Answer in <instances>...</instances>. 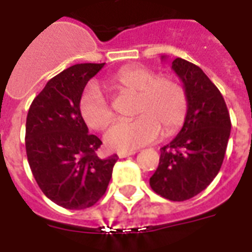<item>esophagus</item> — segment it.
<instances>
[{
	"label": "esophagus",
	"instance_id": "esophagus-1",
	"mask_svg": "<svg viewBox=\"0 0 252 252\" xmlns=\"http://www.w3.org/2000/svg\"><path fill=\"white\" fill-rule=\"evenodd\" d=\"M135 154H136V151H119L117 155H119V158H126V157H131Z\"/></svg>",
	"mask_w": 252,
	"mask_h": 252
}]
</instances>
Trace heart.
Segmentation results:
<instances>
[{
    "mask_svg": "<svg viewBox=\"0 0 252 252\" xmlns=\"http://www.w3.org/2000/svg\"><path fill=\"white\" fill-rule=\"evenodd\" d=\"M109 85L126 93L137 94L132 121H119L105 133V144L112 150L126 151L146 146L158 139L162 129L171 135L180 129L188 115L189 99L184 85L171 77H159L144 67H126L110 78ZM83 123L95 131L108 126L112 109L95 85L83 90L78 101Z\"/></svg>",
    "mask_w": 252,
    "mask_h": 252,
    "instance_id": "1",
    "label": "heart"
}]
</instances>
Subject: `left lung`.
<instances>
[{"label": "left lung", "mask_w": 252, "mask_h": 252, "mask_svg": "<svg viewBox=\"0 0 252 252\" xmlns=\"http://www.w3.org/2000/svg\"><path fill=\"white\" fill-rule=\"evenodd\" d=\"M171 68L186 89L189 108L180 133L160 148L159 166L150 186L167 200L185 201L206 189L219 174L231 119L220 90L200 67L177 58Z\"/></svg>", "instance_id": "obj_1"}]
</instances>
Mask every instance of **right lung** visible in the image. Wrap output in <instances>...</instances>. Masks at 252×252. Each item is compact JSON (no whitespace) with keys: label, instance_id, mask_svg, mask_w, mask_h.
<instances>
[{"label":"right lung","instance_id":"right-lung-1","mask_svg":"<svg viewBox=\"0 0 252 252\" xmlns=\"http://www.w3.org/2000/svg\"><path fill=\"white\" fill-rule=\"evenodd\" d=\"M105 63H81L51 78L32 101L25 126L28 163L41 191L66 209L93 206L105 194L119 157L101 159L102 142L78 112L86 83Z\"/></svg>","mask_w":252,"mask_h":252}]
</instances>
